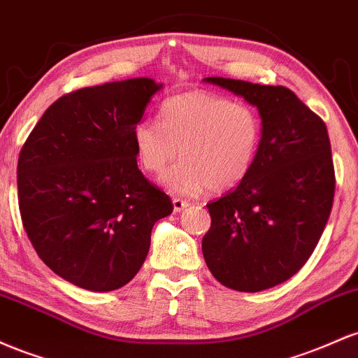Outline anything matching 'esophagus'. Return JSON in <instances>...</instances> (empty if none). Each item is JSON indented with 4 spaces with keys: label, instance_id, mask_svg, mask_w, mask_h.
I'll list each match as a JSON object with an SVG mask.
<instances>
[{
    "label": "esophagus",
    "instance_id": "obj_1",
    "mask_svg": "<svg viewBox=\"0 0 358 358\" xmlns=\"http://www.w3.org/2000/svg\"><path fill=\"white\" fill-rule=\"evenodd\" d=\"M172 204H174V211H176V213H180L182 210H186L187 206H189V203H187V201L179 199V198L172 199Z\"/></svg>",
    "mask_w": 358,
    "mask_h": 358
}]
</instances>
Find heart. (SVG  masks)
I'll return each mask as SVG.
<instances>
[{"label":"heart","mask_w":358,"mask_h":358,"mask_svg":"<svg viewBox=\"0 0 358 358\" xmlns=\"http://www.w3.org/2000/svg\"><path fill=\"white\" fill-rule=\"evenodd\" d=\"M159 120H142L131 131L143 171L162 176L169 191L198 196L223 194L250 176L260 147L262 120L254 108L211 91H187L162 101Z\"/></svg>","instance_id":"b5f03b06"}]
</instances>
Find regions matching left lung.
<instances>
[{
    "label": "left lung",
    "mask_w": 358,
    "mask_h": 358,
    "mask_svg": "<svg viewBox=\"0 0 358 358\" xmlns=\"http://www.w3.org/2000/svg\"><path fill=\"white\" fill-rule=\"evenodd\" d=\"M259 110L264 136L250 176L206 204V266L223 286L259 292L291 279L318 245L335 194L327 125L284 86L206 78Z\"/></svg>",
    "instance_id": "1"
}]
</instances>
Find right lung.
<instances>
[{
	"label": "right lung",
	"instance_id": "add662e5",
	"mask_svg": "<svg viewBox=\"0 0 358 358\" xmlns=\"http://www.w3.org/2000/svg\"><path fill=\"white\" fill-rule=\"evenodd\" d=\"M164 84L135 78L55 101L18 159L23 228L40 259L74 286L108 292L145 262L171 198L143 178L131 131Z\"/></svg>",
	"mask_w": 358,
	"mask_h": 358
}]
</instances>
